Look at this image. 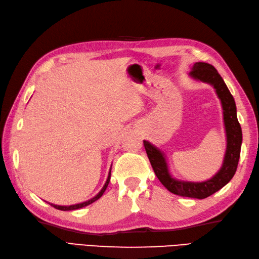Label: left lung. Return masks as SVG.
<instances>
[{
	"mask_svg": "<svg viewBox=\"0 0 259 259\" xmlns=\"http://www.w3.org/2000/svg\"><path fill=\"white\" fill-rule=\"evenodd\" d=\"M190 75L194 79L212 85L221 100V105H223L224 122L227 135V150L224 164L219 172L210 180L203 182L176 180L168 173L165 157L162 154V152L147 141H143V143L154 173L168 191L181 197L204 199L225 187L235 176L240 156L242 133L238 118H237L235 99L217 69L209 63L196 62L190 71Z\"/></svg>",
	"mask_w": 259,
	"mask_h": 259,
	"instance_id": "obj_1",
	"label": "left lung"
}]
</instances>
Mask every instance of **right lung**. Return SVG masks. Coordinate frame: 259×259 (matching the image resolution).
I'll return each mask as SVG.
<instances>
[{"label":"right lung","mask_w":259,"mask_h":259,"mask_svg":"<svg viewBox=\"0 0 259 259\" xmlns=\"http://www.w3.org/2000/svg\"><path fill=\"white\" fill-rule=\"evenodd\" d=\"M109 180H110V171H109V174H108V178H107V181H106V183H105V186L103 187V189L100 190V192L97 194L96 197H94L93 199H91V200H88V201H86V202H82V203H78V204H73V205H57V204H51L52 207L54 208H56V209H58V210H62V211H69V210H76V209H80V208H83V207H86V205H88V204H91V203H93V202H95L96 201V200H98L100 197L103 196V193L105 192V190H106V188H107V186H108V183H109Z\"/></svg>","instance_id":"1"}]
</instances>
